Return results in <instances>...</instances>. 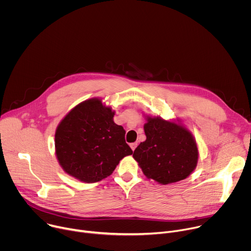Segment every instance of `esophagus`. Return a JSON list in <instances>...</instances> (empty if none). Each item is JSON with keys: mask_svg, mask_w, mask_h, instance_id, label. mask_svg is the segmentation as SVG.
<instances>
[{"mask_svg": "<svg viewBox=\"0 0 251 251\" xmlns=\"http://www.w3.org/2000/svg\"><path fill=\"white\" fill-rule=\"evenodd\" d=\"M138 146V144H137V143H131V144H130V147H131V149L134 151L135 149H136V147Z\"/></svg>", "mask_w": 251, "mask_h": 251, "instance_id": "obj_1", "label": "esophagus"}]
</instances>
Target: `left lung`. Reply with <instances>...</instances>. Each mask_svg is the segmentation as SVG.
Instances as JSON below:
<instances>
[{
	"label": "left lung",
	"instance_id": "1",
	"mask_svg": "<svg viewBox=\"0 0 251 251\" xmlns=\"http://www.w3.org/2000/svg\"><path fill=\"white\" fill-rule=\"evenodd\" d=\"M144 130L147 139L140 143L133 157L148 178L168 185L184 180L195 170L199 152L187 129L149 117Z\"/></svg>",
	"mask_w": 251,
	"mask_h": 251
}]
</instances>
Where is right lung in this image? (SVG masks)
I'll list each match as a JSON object with an SVG mask.
<instances>
[{"label": "right lung", "mask_w": 251, "mask_h": 251, "mask_svg": "<svg viewBox=\"0 0 251 251\" xmlns=\"http://www.w3.org/2000/svg\"><path fill=\"white\" fill-rule=\"evenodd\" d=\"M114 112L100 100H86L71 110L55 132V153L63 170L85 183L110 176L119 161L133 151Z\"/></svg>", "instance_id": "add662e5"}]
</instances>
